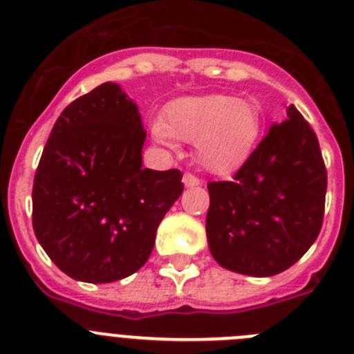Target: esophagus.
Instances as JSON below:
<instances>
[{
    "mask_svg": "<svg viewBox=\"0 0 354 354\" xmlns=\"http://www.w3.org/2000/svg\"><path fill=\"white\" fill-rule=\"evenodd\" d=\"M183 183H184V186H186V187H194V186H200V183H202V180H200L198 177H196V175H193V174H184Z\"/></svg>",
    "mask_w": 354,
    "mask_h": 354,
    "instance_id": "34e87169",
    "label": "esophagus"
}]
</instances>
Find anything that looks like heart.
<instances>
[{"label":"heart","mask_w":354,"mask_h":354,"mask_svg":"<svg viewBox=\"0 0 354 354\" xmlns=\"http://www.w3.org/2000/svg\"><path fill=\"white\" fill-rule=\"evenodd\" d=\"M151 129L156 140L168 147H175V138L194 144L203 168L226 174L251 154L261 131V112L251 100L191 96L171 102L163 121H154Z\"/></svg>","instance_id":"obj_1"}]
</instances>
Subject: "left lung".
I'll list each match as a JSON object with an SVG mask.
<instances>
[{"label":"left lung","mask_w":354,"mask_h":354,"mask_svg":"<svg viewBox=\"0 0 354 354\" xmlns=\"http://www.w3.org/2000/svg\"><path fill=\"white\" fill-rule=\"evenodd\" d=\"M233 180L209 183L207 241L236 274L270 277L297 263L319 235L326 168L309 122L288 106Z\"/></svg>","instance_id":"obj_1"}]
</instances>
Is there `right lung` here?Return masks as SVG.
Here are the masks:
<instances>
[{
  "label": "right lung",
  "mask_w": 354,
  "mask_h": 354,
  "mask_svg": "<svg viewBox=\"0 0 354 354\" xmlns=\"http://www.w3.org/2000/svg\"><path fill=\"white\" fill-rule=\"evenodd\" d=\"M138 106L105 82L61 112L33 183V230L57 268L84 283L135 274L184 191L183 174L142 168Z\"/></svg>",
  "instance_id": "right-lung-1"
}]
</instances>
